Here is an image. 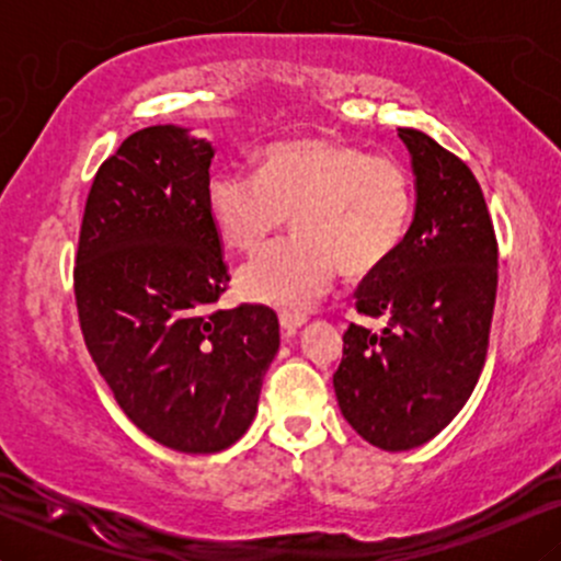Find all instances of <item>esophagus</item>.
Returning a JSON list of instances; mask_svg holds the SVG:
<instances>
[{
  "label": "esophagus",
  "mask_w": 561,
  "mask_h": 561,
  "mask_svg": "<svg viewBox=\"0 0 561 561\" xmlns=\"http://www.w3.org/2000/svg\"><path fill=\"white\" fill-rule=\"evenodd\" d=\"M279 324H282V332H285V337H295L300 327L306 324V317H300V313H282Z\"/></svg>",
  "instance_id": "34e87169"
}]
</instances>
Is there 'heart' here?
Wrapping results in <instances>:
<instances>
[{"instance_id":"heart-1","label":"heart","mask_w":561,"mask_h":561,"mask_svg":"<svg viewBox=\"0 0 561 561\" xmlns=\"http://www.w3.org/2000/svg\"><path fill=\"white\" fill-rule=\"evenodd\" d=\"M208 208L229 248L253 253L289 227L295 237L244 263V300L306 311L334 276L375 274L405 240L414 210L409 173L398 160L332 139L274 141L259 171H221L208 184Z\"/></svg>"}]
</instances>
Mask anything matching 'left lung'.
Here are the masks:
<instances>
[{"label": "left lung", "mask_w": 561, "mask_h": 561, "mask_svg": "<svg viewBox=\"0 0 561 561\" xmlns=\"http://www.w3.org/2000/svg\"><path fill=\"white\" fill-rule=\"evenodd\" d=\"M416 205L398 253L356 293L382 332L351 324L332 385L371 446L411 450L448 427L478 385L499 285V244L474 173L416 128H398Z\"/></svg>", "instance_id": "obj_1"}]
</instances>
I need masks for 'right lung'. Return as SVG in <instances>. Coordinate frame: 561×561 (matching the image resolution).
<instances>
[{
  "instance_id": "obj_1",
  "label": "right lung",
  "mask_w": 561,
  "mask_h": 561,
  "mask_svg": "<svg viewBox=\"0 0 561 561\" xmlns=\"http://www.w3.org/2000/svg\"><path fill=\"white\" fill-rule=\"evenodd\" d=\"M214 156L171 124L124 139L94 176L73 272L83 343L115 401L182 454L240 440L279 351L272 308H210L229 285L208 208Z\"/></svg>"
}]
</instances>
